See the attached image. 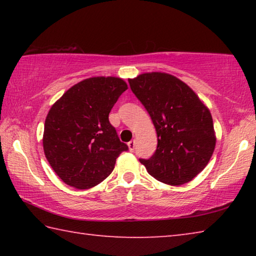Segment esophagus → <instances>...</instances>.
<instances>
[{"label":"esophagus","instance_id":"obj_1","mask_svg":"<svg viewBox=\"0 0 256 256\" xmlns=\"http://www.w3.org/2000/svg\"><path fill=\"white\" fill-rule=\"evenodd\" d=\"M128 149H130V151H131V152H133L134 149H136V141H134V140L130 141L128 144Z\"/></svg>","mask_w":256,"mask_h":256}]
</instances>
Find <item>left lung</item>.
<instances>
[{
  "mask_svg": "<svg viewBox=\"0 0 256 256\" xmlns=\"http://www.w3.org/2000/svg\"><path fill=\"white\" fill-rule=\"evenodd\" d=\"M128 84L158 136L154 154L140 162L164 184L192 180L204 170L216 146L210 110L188 84L167 73H144Z\"/></svg>",
  "mask_w": 256,
  "mask_h": 256,
  "instance_id": "8db88e82",
  "label": "left lung"
}]
</instances>
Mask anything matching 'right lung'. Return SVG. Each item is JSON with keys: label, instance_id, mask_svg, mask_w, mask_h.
I'll return each mask as SVG.
<instances>
[{"label": "right lung", "instance_id": "obj_1", "mask_svg": "<svg viewBox=\"0 0 256 256\" xmlns=\"http://www.w3.org/2000/svg\"><path fill=\"white\" fill-rule=\"evenodd\" d=\"M128 84L114 76L90 78L71 86L47 114L42 146L64 183L86 190L110 176L128 151L108 115Z\"/></svg>", "mask_w": 256, "mask_h": 256}]
</instances>
